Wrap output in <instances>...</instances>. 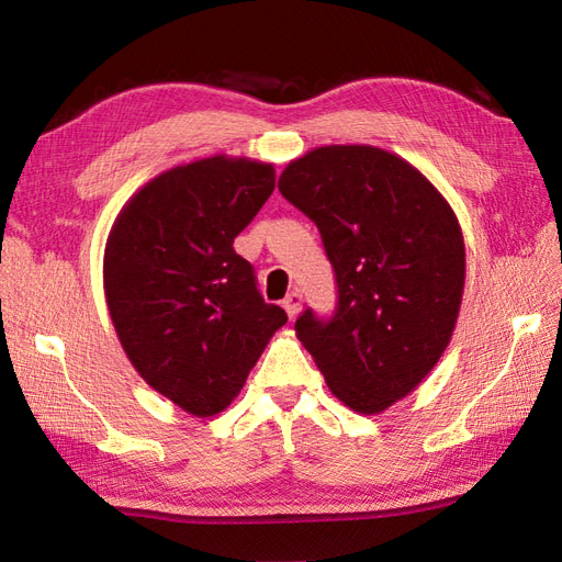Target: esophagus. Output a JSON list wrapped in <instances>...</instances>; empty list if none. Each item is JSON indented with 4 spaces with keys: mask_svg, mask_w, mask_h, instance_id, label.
<instances>
[{
    "mask_svg": "<svg viewBox=\"0 0 562 562\" xmlns=\"http://www.w3.org/2000/svg\"><path fill=\"white\" fill-rule=\"evenodd\" d=\"M283 310L288 312V316H291V318H297V314L302 310V293L300 291L288 293L285 300H283Z\"/></svg>",
    "mask_w": 562,
    "mask_h": 562,
    "instance_id": "34e87169",
    "label": "esophagus"
}]
</instances>
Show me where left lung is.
<instances>
[{"label":"left lung","instance_id":"left-lung-1","mask_svg":"<svg viewBox=\"0 0 562 562\" xmlns=\"http://www.w3.org/2000/svg\"><path fill=\"white\" fill-rule=\"evenodd\" d=\"M279 190L316 223L339 291L333 321L304 312L295 335L337 401L380 415L450 345L467 277L459 220L419 168L372 145L314 147Z\"/></svg>","mask_w":562,"mask_h":562}]
</instances>
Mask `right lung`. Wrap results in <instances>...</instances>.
Masks as SVG:
<instances>
[{
  "mask_svg": "<svg viewBox=\"0 0 562 562\" xmlns=\"http://www.w3.org/2000/svg\"><path fill=\"white\" fill-rule=\"evenodd\" d=\"M274 164L215 155L145 182L103 258L112 326L135 372L192 417L239 396L285 312L255 288L234 239L274 192Z\"/></svg>",
  "mask_w": 562,
  "mask_h": 562,
  "instance_id": "obj_1",
  "label": "right lung"
}]
</instances>
